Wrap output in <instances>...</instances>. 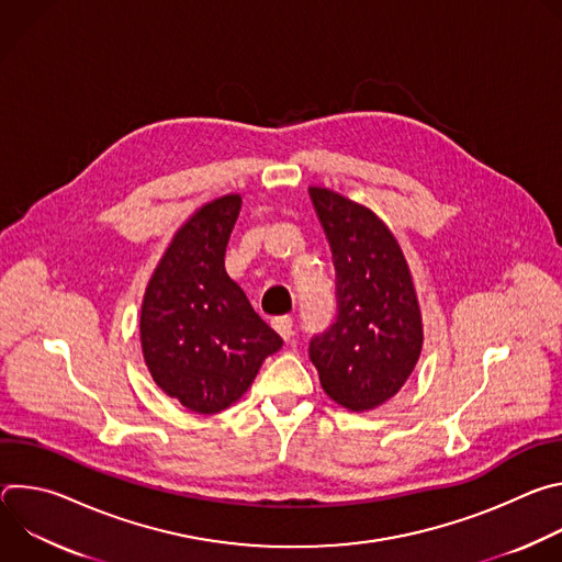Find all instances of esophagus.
Returning <instances> with one entry per match:
<instances>
[{"mask_svg":"<svg viewBox=\"0 0 562 562\" xmlns=\"http://www.w3.org/2000/svg\"><path fill=\"white\" fill-rule=\"evenodd\" d=\"M273 327H276V331H278L286 342H289V340L293 338V334H295V331H293V319L286 317V315L273 319Z\"/></svg>","mask_w":562,"mask_h":562,"instance_id":"esophagus-1","label":"esophagus"}]
</instances>
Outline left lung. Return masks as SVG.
Segmentation results:
<instances>
[{
    "mask_svg": "<svg viewBox=\"0 0 562 562\" xmlns=\"http://www.w3.org/2000/svg\"><path fill=\"white\" fill-rule=\"evenodd\" d=\"M336 267V323L308 342L319 382L338 405L369 412L412 375L423 319L407 260L384 222L329 191L308 189Z\"/></svg>",
    "mask_w": 562,
    "mask_h": 562,
    "instance_id": "8db88e82",
    "label": "left lung"
}]
</instances>
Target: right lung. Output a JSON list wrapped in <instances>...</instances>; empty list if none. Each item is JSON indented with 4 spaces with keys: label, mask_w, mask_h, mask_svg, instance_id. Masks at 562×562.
<instances>
[{
    "label": "right lung",
    "mask_w": 562,
    "mask_h": 562,
    "mask_svg": "<svg viewBox=\"0 0 562 562\" xmlns=\"http://www.w3.org/2000/svg\"><path fill=\"white\" fill-rule=\"evenodd\" d=\"M239 206V195L204 204L176 233L142 302L146 367L159 389L195 414L231 407L282 347L224 269Z\"/></svg>",
    "instance_id": "right-lung-1"
}]
</instances>
